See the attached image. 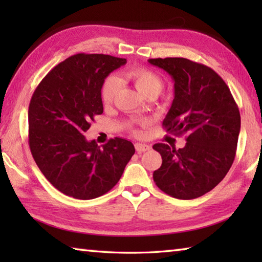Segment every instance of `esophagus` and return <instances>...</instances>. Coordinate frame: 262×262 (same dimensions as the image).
Here are the masks:
<instances>
[{"label": "esophagus", "instance_id": "1", "mask_svg": "<svg viewBox=\"0 0 262 262\" xmlns=\"http://www.w3.org/2000/svg\"><path fill=\"white\" fill-rule=\"evenodd\" d=\"M150 145L149 144H145V143H136L135 144V149L137 152H144V151H148L150 150Z\"/></svg>", "mask_w": 262, "mask_h": 262}]
</instances>
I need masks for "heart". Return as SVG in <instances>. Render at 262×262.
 <instances>
[{
    "instance_id": "b5f03b06",
    "label": "heart",
    "mask_w": 262,
    "mask_h": 262,
    "mask_svg": "<svg viewBox=\"0 0 262 262\" xmlns=\"http://www.w3.org/2000/svg\"><path fill=\"white\" fill-rule=\"evenodd\" d=\"M125 77L134 84L142 96H147L148 94L158 95L164 85L163 79L158 74L144 67H136L128 70L125 74ZM119 86H120V82L118 77L108 76L105 79L100 90L101 100L104 104L112 103Z\"/></svg>"
}]
</instances>
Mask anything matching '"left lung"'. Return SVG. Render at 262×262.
Masks as SVG:
<instances>
[{
  "label": "left lung",
  "instance_id": "1",
  "mask_svg": "<svg viewBox=\"0 0 262 262\" xmlns=\"http://www.w3.org/2000/svg\"><path fill=\"white\" fill-rule=\"evenodd\" d=\"M148 61L174 82V99L164 128L186 136L185 147L178 150L154 144L163 161L154 172V181L172 198L202 196L223 180L233 163L241 132L238 106L225 82L207 66L184 57Z\"/></svg>",
  "mask_w": 262,
  "mask_h": 262
}]
</instances>
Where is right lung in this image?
<instances>
[{
    "label": "right lung",
    "mask_w": 262,
    "mask_h": 262,
    "mask_svg": "<svg viewBox=\"0 0 262 262\" xmlns=\"http://www.w3.org/2000/svg\"><path fill=\"white\" fill-rule=\"evenodd\" d=\"M126 59L79 54L53 68L29 106V145L46 179L68 196L91 200L112 189L135 152L130 141L114 137L99 147L84 136L103 113L100 90Z\"/></svg>",
    "instance_id": "add662e5"
}]
</instances>
